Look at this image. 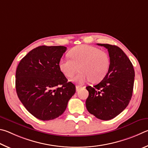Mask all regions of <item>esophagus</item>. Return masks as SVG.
Returning <instances> with one entry per match:
<instances>
[{
    "label": "esophagus",
    "instance_id": "34e87169",
    "mask_svg": "<svg viewBox=\"0 0 148 148\" xmlns=\"http://www.w3.org/2000/svg\"><path fill=\"white\" fill-rule=\"evenodd\" d=\"M82 88V87L81 86H76V91L78 92L80 89Z\"/></svg>",
    "mask_w": 148,
    "mask_h": 148
}]
</instances>
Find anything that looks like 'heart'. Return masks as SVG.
Listing matches in <instances>:
<instances>
[{"mask_svg":"<svg viewBox=\"0 0 148 148\" xmlns=\"http://www.w3.org/2000/svg\"><path fill=\"white\" fill-rule=\"evenodd\" d=\"M70 59L61 58L58 62L60 72L67 78H72L79 69L81 73L72 80L77 83L90 81L98 83L107 75L110 60L106 52L95 47L81 45L69 51Z\"/></svg>","mask_w":148,"mask_h":148,"instance_id":"1","label":"heart"}]
</instances>
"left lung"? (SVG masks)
<instances>
[{
    "label": "left lung",
    "instance_id": "1",
    "mask_svg": "<svg viewBox=\"0 0 148 148\" xmlns=\"http://www.w3.org/2000/svg\"><path fill=\"white\" fill-rule=\"evenodd\" d=\"M108 49L110 60L109 71L99 84L86 90L88 112L98 119L109 120L127 107L133 94L134 70L133 64L121 49L116 45L97 43Z\"/></svg>",
    "mask_w": 148,
    "mask_h": 148
}]
</instances>
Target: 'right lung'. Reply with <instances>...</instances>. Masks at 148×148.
<instances>
[{"instance_id": "obj_1", "label": "right lung", "mask_w": 148, "mask_h": 148, "mask_svg": "<svg viewBox=\"0 0 148 148\" xmlns=\"http://www.w3.org/2000/svg\"><path fill=\"white\" fill-rule=\"evenodd\" d=\"M64 46L38 47L18 64L15 88L21 102L31 114L43 121L58 118L75 93V86L60 71Z\"/></svg>"}]
</instances>
